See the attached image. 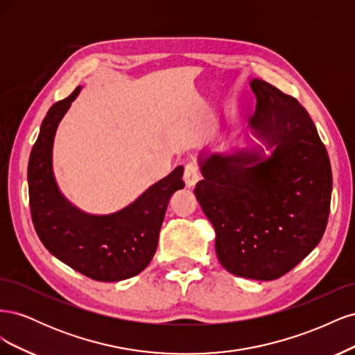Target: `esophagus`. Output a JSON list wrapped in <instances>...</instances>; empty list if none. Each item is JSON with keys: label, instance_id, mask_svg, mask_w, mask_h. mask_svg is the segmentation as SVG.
<instances>
[{"label": "esophagus", "instance_id": "obj_1", "mask_svg": "<svg viewBox=\"0 0 355 355\" xmlns=\"http://www.w3.org/2000/svg\"><path fill=\"white\" fill-rule=\"evenodd\" d=\"M184 179H185L187 187H189V188L196 187V184L200 180V171H198V167L194 163L187 164Z\"/></svg>", "mask_w": 355, "mask_h": 355}]
</instances>
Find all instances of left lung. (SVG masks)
<instances>
[{"label":"left lung","instance_id":"obj_1","mask_svg":"<svg viewBox=\"0 0 355 355\" xmlns=\"http://www.w3.org/2000/svg\"><path fill=\"white\" fill-rule=\"evenodd\" d=\"M256 112L250 146L201 153L196 197L216 232L218 259L228 272L271 282L313 252L323 237L331 197L326 146L292 96L259 78L250 81Z\"/></svg>","mask_w":355,"mask_h":355}]
</instances>
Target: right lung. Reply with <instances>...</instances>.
I'll list each match as a JSON object with an SVG mask.
<instances>
[{
    "instance_id": "obj_1",
    "label": "right lung",
    "mask_w": 355,
    "mask_h": 355,
    "mask_svg": "<svg viewBox=\"0 0 355 355\" xmlns=\"http://www.w3.org/2000/svg\"><path fill=\"white\" fill-rule=\"evenodd\" d=\"M81 85L42 120L28 164L32 222L46 249L72 270L96 282H121L142 272L157 250L167 204L185 187L184 167L155 182L133 202L108 214L78 209L62 194L53 171V144L63 115Z\"/></svg>"
}]
</instances>
